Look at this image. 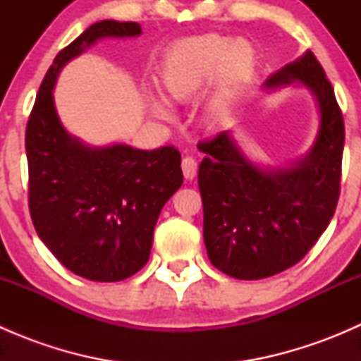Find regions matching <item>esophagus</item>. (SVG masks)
<instances>
[{"label": "esophagus", "instance_id": "obj_1", "mask_svg": "<svg viewBox=\"0 0 361 361\" xmlns=\"http://www.w3.org/2000/svg\"><path fill=\"white\" fill-rule=\"evenodd\" d=\"M181 171H183V176L187 180H194L195 174H197V162L192 157H185L181 160Z\"/></svg>", "mask_w": 361, "mask_h": 361}]
</instances>
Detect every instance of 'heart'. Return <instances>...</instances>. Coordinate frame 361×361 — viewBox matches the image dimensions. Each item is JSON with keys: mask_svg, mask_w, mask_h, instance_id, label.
Segmentation results:
<instances>
[{"mask_svg": "<svg viewBox=\"0 0 361 361\" xmlns=\"http://www.w3.org/2000/svg\"><path fill=\"white\" fill-rule=\"evenodd\" d=\"M253 69L251 43L211 32L174 43L164 56L157 82L169 103H190L211 83L202 118L214 127L231 116ZM148 110L160 120H174L173 110L157 97H148Z\"/></svg>", "mask_w": 361, "mask_h": 361, "instance_id": "obj_1", "label": "heart"}]
</instances>
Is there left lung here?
Returning <instances> with one entry per match:
<instances>
[{"mask_svg": "<svg viewBox=\"0 0 361 361\" xmlns=\"http://www.w3.org/2000/svg\"><path fill=\"white\" fill-rule=\"evenodd\" d=\"M300 83L316 97L319 129L304 159L262 169L228 130L201 141L204 245L218 271L262 279L300 262L325 232L341 192L344 120L332 83L311 50L265 80V89Z\"/></svg>", "mask_w": 361, "mask_h": 361, "instance_id": "8db88e82", "label": "left lung"}]
</instances>
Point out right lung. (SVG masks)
<instances>
[{
	"label": "right lung",
	"mask_w": 361,
	"mask_h": 361,
	"mask_svg": "<svg viewBox=\"0 0 361 361\" xmlns=\"http://www.w3.org/2000/svg\"><path fill=\"white\" fill-rule=\"evenodd\" d=\"M141 35L137 23L101 20L61 50L47 71L25 129L29 213L54 257L90 281H122L150 258L164 204L183 183L174 147L92 148L61 123L54 85L73 57L97 39Z\"/></svg>",
	"instance_id": "1"
}]
</instances>
